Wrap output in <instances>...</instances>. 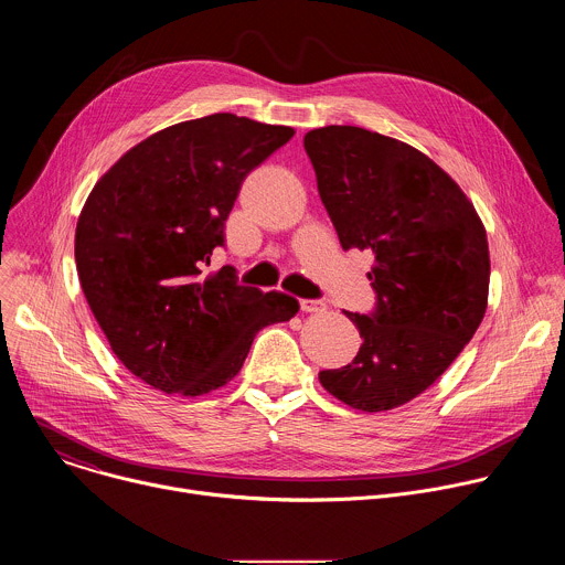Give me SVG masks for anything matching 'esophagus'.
<instances>
[{
  "label": "esophagus",
  "instance_id": "obj_1",
  "mask_svg": "<svg viewBox=\"0 0 565 565\" xmlns=\"http://www.w3.org/2000/svg\"><path fill=\"white\" fill-rule=\"evenodd\" d=\"M299 308L303 312H324L327 303L321 299H299Z\"/></svg>",
  "mask_w": 565,
  "mask_h": 565
}]
</instances>
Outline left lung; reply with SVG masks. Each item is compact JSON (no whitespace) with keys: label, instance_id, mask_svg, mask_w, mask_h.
Returning <instances> with one entry per match:
<instances>
[{"label":"left lung","instance_id":"obj_1","mask_svg":"<svg viewBox=\"0 0 565 565\" xmlns=\"http://www.w3.org/2000/svg\"><path fill=\"white\" fill-rule=\"evenodd\" d=\"M303 149L342 248L373 255V310H344L362 347L319 382L353 409H395L429 388L480 327L486 227L451 177L407 142L329 125L308 131Z\"/></svg>","mask_w":565,"mask_h":565}]
</instances>
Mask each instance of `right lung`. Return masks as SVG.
Returning <instances> with one entry per match:
<instances>
[{
    "mask_svg": "<svg viewBox=\"0 0 565 565\" xmlns=\"http://www.w3.org/2000/svg\"><path fill=\"white\" fill-rule=\"evenodd\" d=\"M295 131L212 114L158 131L96 183L75 227L79 286L111 351L163 393L203 395L244 366L255 335L299 301L203 277L244 179Z\"/></svg>",
    "mask_w": 565,
    "mask_h": 565,
    "instance_id": "add662e5",
    "label": "right lung"
}]
</instances>
